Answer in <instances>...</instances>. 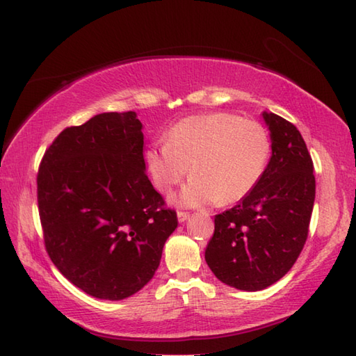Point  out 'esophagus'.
<instances>
[{"instance_id": "1", "label": "esophagus", "mask_w": 356, "mask_h": 356, "mask_svg": "<svg viewBox=\"0 0 356 356\" xmlns=\"http://www.w3.org/2000/svg\"><path fill=\"white\" fill-rule=\"evenodd\" d=\"M188 218H190V213H185V211H179V213H177V220H179V223L186 222Z\"/></svg>"}]
</instances>
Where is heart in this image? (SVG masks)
I'll return each instance as SVG.
<instances>
[{
  "mask_svg": "<svg viewBox=\"0 0 356 356\" xmlns=\"http://www.w3.org/2000/svg\"><path fill=\"white\" fill-rule=\"evenodd\" d=\"M266 128L231 113L190 116L174 124L166 142L147 151L148 170L161 193L190 180L174 202L184 207L236 203L260 184L270 159Z\"/></svg>",
  "mask_w": 356,
  "mask_h": 356,
  "instance_id": "heart-1",
  "label": "heart"
}]
</instances>
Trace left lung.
<instances>
[{"mask_svg": "<svg viewBox=\"0 0 356 356\" xmlns=\"http://www.w3.org/2000/svg\"><path fill=\"white\" fill-rule=\"evenodd\" d=\"M272 156L260 184L214 217L205 251L209 269L240 291H261L284 277L306 243L315 200L312 157L293 124L263 111Z\"/></svg>", "mask_w": 356, "mask_h": 356, "instance_id": "8db88e82", "label": "left lung"}]
</instances>
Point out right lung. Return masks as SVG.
<instances>
[{"mask_svg":"<svg viewBox=\"0 0 356 356\" xmlns=\"http://www.w3.org/2000/svg\"><path fill=\"white\" fill-rule=\"evenodd\" d=\"M36 182L45 249L70 283L118 301L153 278L177 214L147 176L134 111L65 128L45 151Z\"/></svg>","mask_w":356,"mask_h":356,"instance_id":"1","label":"right lung"}]
</instances>
